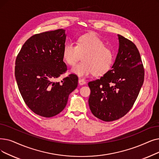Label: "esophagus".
I'll list each match as a JSON object with an SVG mask.
<instances>
[{
  "label": "esophagus",
  "instance_id": "esophagus-1",
  "mask_svg": "<svg viewBox=\"0 0 159 159\" xmlns=\"http://www.w3.org/2000/svg\"><path fill=\"white\" fill-rule=\"evenodd\" d=\"M79 84L80 85H83V84H86V81L84 79H79Z\"/></svg>",
  "mask_w": 159,
  "mask_h": 159
}]
</instances>
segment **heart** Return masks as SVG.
<instances>
[{"mask_svg":"<svg viewBox=\"0 0 159 159\" xmlns=\"http://www.w3.org/2000/svg\"><path fill=\"white\" fill-rule=\"evenodd\" d=\"M84 62L75 66L71 72L80 77H84L94 73L95 75L106 74L113 64V54L104 42L95 34H90L81 36L76 42L66 43L62 51L66 62L74 66L78 61L80 54H84Z\"/></svg>","mask_w":159,"mask_h":159,"instance_id":"obj_1","label":"heart"}]
</instances>
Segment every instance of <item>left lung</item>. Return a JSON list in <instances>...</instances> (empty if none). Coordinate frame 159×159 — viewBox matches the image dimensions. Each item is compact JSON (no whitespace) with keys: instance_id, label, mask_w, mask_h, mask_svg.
I'll return each mask as SVG.
<instances>
[{"instance_id":"left-lung-1","label":"left lung","mask_w":159,"mask_h":159,"mask_svg":"<svg viewBox=\"0 0 159 159\" xmlns=\"http://www.w3.org/2000/svg\"><path fill=\"white\" fill-rule=\"evenodd\" d=\"M118 52L114 63L99 79L88 82L92 113L104 121L125 116L133 106L144 80V69L136 46L118 34Z\"/></svg>"}]
</instances>
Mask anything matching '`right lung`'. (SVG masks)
<instances>
[{
  "label": "right lung",
  "instance_id": "obj_1",
  "mask_svg": "<svg viewBox=\"0 0 159 159\" xmlns=\"http://www.w3.org/2000/svg\"><path fill=\"white\" fill-rule=\"evenodd\" d=\"M66 39L64 29L35 34L26 40L16 60L15 76L20 95L32 112L45 118L62 111L78 85L74 74L61 82L54 81L67 71L62 55Z\"/></svg>",
  "mask_w": 159,
  "mask_h": 159
}]
</instances>
